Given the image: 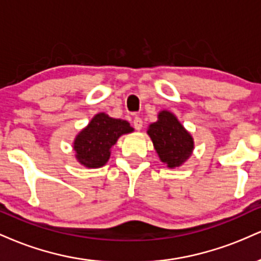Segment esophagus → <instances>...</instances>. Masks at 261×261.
Wrapping results in <instances>:
<instances>
[{"mask_svg":"<svg viewBox=\"0 0 261 261\" xmlns=\"http://www.w3.org/2000/svg\"><path fill=\"white\" fill-rule=\"evenodd\" d=\"M142 119L139 118V116H136V118L134 119V127L136 128V130H141L142 128Z\"/></svg>","mask_w":261,"mask_h":261,"instance_id":"obj_1","label":"esophagus"}]
</instances>
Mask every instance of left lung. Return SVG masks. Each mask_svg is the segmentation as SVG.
<instances>
[{
  "mask_svg": "<svg viewBox=\"0 0 261 261\" xmlns=\"http://www.w3.org/2000/svg\"><path fill=\"white\" fill-rule=\"evenodd\" d=\"M147 134L160 160L169 168L180 167L193 153V137L168 110L158 114V120L149 125Z\"/></svg>",
  "mask_w": 261,
  "mask_h": 261,
  "instance_id": "1",
  "label": "left lung"
}]
</instances>
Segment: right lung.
<instances>
[{
	"label": "right lung",
	"instance_id": "add662e5",
	"mask_svg": "<svg viewBox=\"0 0 261 261\" xmlns=\"http://www.w3.org/2000/svg\"><path fill=\"white\" fill-rule=\"evenodd\" d=\"M133 131L126 120L110 118L106 113L97 114L74 139L77 161L87 168L103 167L110 157V148L119 137Z\"/></svg>",
	"mask_w": 261,
	"mask_h": 261
}]
</instances>
